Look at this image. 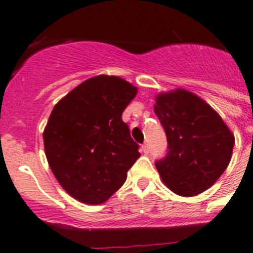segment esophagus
Wrapping results in <instances>:
<instances>
[{"instance_id": "esophagus-1", "label": "esophagus", "mask_w": 253, "mask_h": 253, "mask_svg": "<svg viewBox=\"0 0 253 253\" xmlns=\"http://www.w3.org/2000/svg\"><path fill=\"white\" fill-rule=\"evenodd\" d=\"M142 151H143L144 154H148V153H149V146H148V143L142 144Z\"/></svg>"}]
</instances>
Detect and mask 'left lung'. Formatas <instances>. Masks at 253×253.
I'll return each instance as SVG.
<instances>
[{
    "instance_id": "1",
    "label": "left lung",
    "mask_w": 253,
    "mask_h": 253,
    "mask_svg": "<svg viewBox=\"0 0 253 253\" xmlns=\"http://www.w3.org/2000/svg\"><path fill=\"white\" fill-rule=\"evenodd\" d=\"M154 112L168 141L167 156L156 162L163 183L181 197L205 192L229 166L234 134L210 105L183 89L159 94Z\"/></svg>"
}]
</instances>
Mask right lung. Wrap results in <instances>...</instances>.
<instances>
[{
  "label": "right lung",
  "mask_w": 253,
  "mask_h": 253,
  "mask_svg": "<svg viewBox=\"0 0 253 253\" xmlns=\"http://www.w3.org/2000/svg\"><path fill=\"white\" fill-rule=\"evenodd\" d=\"M136 94L126 80L99 75L54 106L43 132L45 156L59 184L79 202H106L141 156L121 117Z\"/></svg>",
  "instance_id": "1"
}]
</instances>
